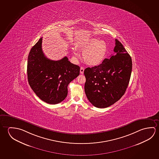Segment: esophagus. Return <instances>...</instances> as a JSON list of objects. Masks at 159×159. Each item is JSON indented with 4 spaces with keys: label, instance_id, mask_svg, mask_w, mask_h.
Returning <instances> with one entry per match:
<instances>
[{
    "label": "esophagus",
    "instance_id": "34e87169",
    "mask_svg": "<svg viewBox=\"0 0 159 159\" xmlns=\"http://www.w3.org/2000/svg\"><path fill=\"white\" fill-rule=\"evenodd\" d=\"M84 68L83 67H81L80 70V73L81 74H83L84 73Z\"/></svg>",
    "mask_w": 159,
    "mask_h": 159
}]
</instances>
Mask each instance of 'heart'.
<instances>
[{
	"label": "heart",
	"instance_id": "obj_1",
	"mask_svg": "<svg viewBox=\"0 0 159 159\" xmlns=\"http://www.w3.org/2000/svg\"><path fill=\"white\" fill-rule=\"evenodd\" d=\"M78 48L83 52L82 57L88 65H98L102 63L107 57L108 47L105 41L98 38H91L81 43ZM75 57L76 53L74 52Z\"/></svg>",
	"mask_w": 159,
	"mask_h": 159
}]
</instances>
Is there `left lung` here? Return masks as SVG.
I'll return each instance as SVG.
<instances>
[{
	"label": "left lung",
	"instance_id": "obj_1",
	"mask_svg": "<svg viewBox=\"0 0 159 159\" xmlns=\"http://www.w3.org/2000/svg\"><path fill=\"white\" fill-rule=\"evenodd\" d=\"M115 54L102 64L84 71L86 78L84 89L89 101L94 107L105 108L114 104L125 94L132 71V60L117 39Z\"/></svg>",
	"mask_w": 159,
	"mask_h": 159
}]
</instances>
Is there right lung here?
<instances>
[{
	"mask_svg": "<svg viewBox=\"0 0 159 159\" xmlns=\"http://www.w3.org/2000/svg\"><path fill=\"white\" fill-rule=\"evenodd\" d=\"M42 38L29 52L27 74L29 85L43 101L57 104L68 95V84L80 74V67L65 57L61 60H50L42 48Z\"/></svg>",
	"mask_w": 159,
	"mask_h": 159,
	"instance_id": "1",
	"label": "right lung"
}]
</instances>
